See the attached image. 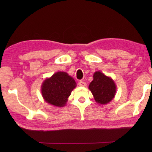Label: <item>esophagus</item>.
<instances>
[{
    "label": "esophagus",
    "mask_w": 152,
    "mask_h": 152,
    "mask_svg": "<svg viewBox=\"0 0 152 152\" xmlns=\"http://www.w3.org/2000/svg\"><path fill=\"white\" fill-rule=\"evenodd\" d=\"M78 84H79L80 86H82V87L86 86V84L84 82H83V81H80Z\"/></svg>",
    "instance_id": "esophagus-1"
}]
</instances>
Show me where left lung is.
I'll use <instances>...</instances> for the list:
<instances>
[{"instance_id": "obj_1", "label": "left lung", "mask_w": 152, "mask_h": 152, "mask_svg": "<svg viewBox=\"0 0 152 152\" xmlns=\"http://www.w3.org/2000/svg\"><path fill=\"white\" fill-rule=\"evenodd\" d=\"M88 88L97 103H109L116 94L117 86L113 80L100 71L95 72L93 80L89 84Z\"/></svg>"}]
</instances>
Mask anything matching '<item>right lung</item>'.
I'll return each mask as SVG.
<instances>
[{
  "mask_svg": "<svg viewBox=\"0 0 152 152\" xmlns=\"http://www.w3.org/2000/svg\"><path fill=\"white\" fill-rule=\"evenodd\" d=\"M76 86V81L72 77L66 72H58L43 80L41 92L46 102L55 107H63Z\"/></svg>",
  "mask_w": 152,
  "mask_h": 152,
  "instance_id": "obj_1",
  "label": "right lung"
}]
</instances>
